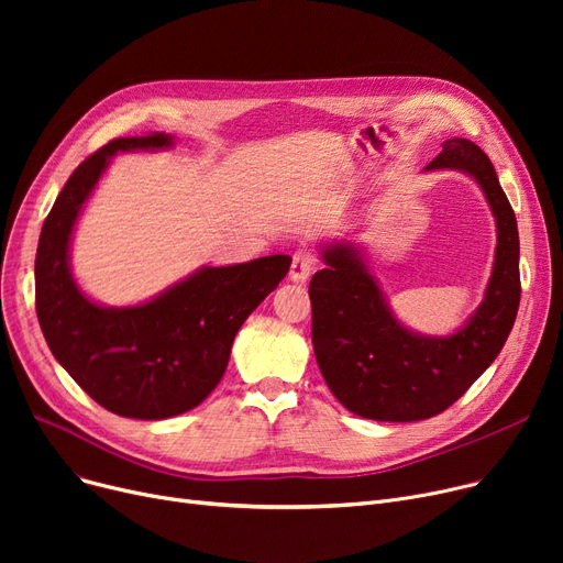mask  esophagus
<instances>
[{"label":"esophagus","mask_w":563,"mask_h":563,"mask_svg":"<svg viewBox=\"0 0 563 563\" xmlns=\"http://www.w3.org/2000/svg\"><path fill=\"white\" fill-rule=\"evenodd\" d=\"M314 255L310 251H297L291 255V266H289V278L294 283H306L314 269Z\"/></svg>","instance_id":"obj_1"}]
</instances>
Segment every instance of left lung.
<instances>
[{
	"instance_id": "8db88e82",
	"label": "left lung",
	"mask_w": 563,
	"mask_h": 563,
	"mask_svg": "<svg viewBox=\"0 0 563 563\" xmlns=\"http://www.w3.org/2000/svg\"><path fill=\"white\" fill-rule=\"evenodd\" d=\"M424 170L475 177L497 223L486 297L465 327L445 338L404 329L349 242L321 249L327 269L312 276L308 289L323 380L346 410L376 422H416L450 408L497 358L520 303L518 223L486 153L467 139H450Z\"/></svg>"
}]
</instances>
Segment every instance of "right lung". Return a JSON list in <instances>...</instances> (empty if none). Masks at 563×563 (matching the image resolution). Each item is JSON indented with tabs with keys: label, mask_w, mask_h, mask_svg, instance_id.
Wrapping results in <instances>:
<instances>
[{
	"label": "right lung",
	"mask_w": 563,
	"mask_h": 563,
	"mask_svg": "<svg viewBox=\"0 0 563 563\" xmlns=\"http://www.w3.org/2000/svg\"><path fill=\"white\" fill-rule=\"evenodd\" d=\"M173 136L113 139L86 157L49 210L36 251V314L54 358L77 386L121 418L166 420L196 408L228 367L246 317L289 272V255L202 266L132 308L98 306L70 272V240L84 202L115 153L162 151Z\"/></svg>",
	"instance_id": "add662e5"
}]
</instances>
